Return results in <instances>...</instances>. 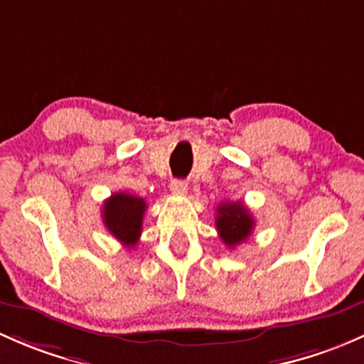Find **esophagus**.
<instances>
[{
  "label": "esophagus",
  "mask_w": 364,
  "mask_h": 364,
  "mask_svg": "<svg viewBox=\"0 0 364 364\" xmlns=\"http://www.w3.org/2000/svg\"><path fill=\"white\" fill-rule=\"evenodd\" d=\"M171 192L178 193V195L186 193V181H181V179H174V181L171 183Z\"/></svg>",
  "instance_id": "esophagus-1"
}]
</instances>
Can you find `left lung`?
<instances>
[{
	"instance_id": "obj_1",
	"label": "left lung",
	"mask_w": 364,
	"mask_h": 364,
	"mask_svg": "<svg viewBox=\"0 0 364 364\" xmlns=\"http://www.w3.org/2000/svg\"><path fill=\"white\" fill-rule=\"evenodd\" d=\"M255 220L242 202H223L216 209V230L228 247L250 239Z\"/></svg>"
}]
</instances>
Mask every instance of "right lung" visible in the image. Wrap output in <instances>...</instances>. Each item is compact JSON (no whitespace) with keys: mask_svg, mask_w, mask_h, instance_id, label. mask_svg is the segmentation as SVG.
I'll return each instance as SVG.
<instances>
[{"mask_svg":"<svg viewBox=\"0 0 364 364\" xmlns=\"http://www.w3.org/2000/svg\"><path fill=\"white\" fill-rule=\"evenodd\" d=\"M144 211V198L125 192L113 193L102 205V223L114 239L124 246L134 247L141 237Z\"/></svg>","mask_w":364,"mask_h":364,"instance_id":"1","label":"right lung"}]
</instances>
